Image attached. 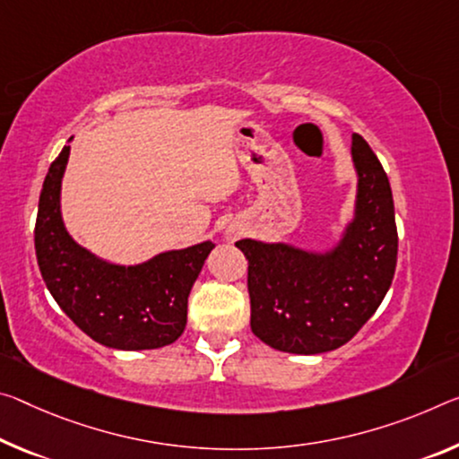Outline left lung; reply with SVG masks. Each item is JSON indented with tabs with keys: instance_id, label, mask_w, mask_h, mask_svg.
Returning a JSON list of instances; mask_svg holds the SVG:
<instances>
[{
	"instance_id": "1",
	"label": "left lung",
	"mask_w": 459,
	"mask_h": 459,
	"mask_svg": "<svg viewBox=\"0 0 459 459\" xmlns=\"http://www.w3.org/2000/svg\"><path fill=\"white\" fill-rule=\"evenodd\" d=\"M358 173L353 218L326 251L241 238L249 261L251 331L278 351H333L369 321L396 269L398 235L386 171L359 134L351 136Z\"/></svg>"
}]
</instances>
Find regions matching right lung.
<instances>
[{"mask_svg":"<svg viewBox=\"0 0 459 459\" xmlns=\"http://www.w3.org/2000/svg\"><path fill=\"white\" fill-rule=\"evenodd\" d=\"M69 151L65 144L50 163L36 216V259L48 292L101 345L141 351L173 343L186 329L187 296L214 243L159 253L136 265L93 255L73 241L63 222L61 184Z\"/></svg>","mask_w":459,"mask_h":459,"instance_id":"obj_1","label":"right lung"}]
</instances>
